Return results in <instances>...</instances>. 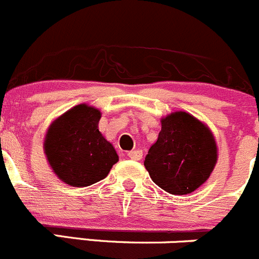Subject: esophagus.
Segmentation results:
<instances>
[{
	"mask_svg": "<svg viewBox=\"0 0 259 259\" xmlns=\"http://www.w3.org/2000/svg\"><path fill=\"white\" fill-rule=\"evenodd\" d=\"M128 157L132 160H141L142 159V151L141 150H132L128 152Z\"/></svg>",
	"mask_w": 259,
	"mask_h": 259,
	"instance_id": "esophagus-1",
	"label": "esophagus"
}]
</instances>
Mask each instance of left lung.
<instances>
[{
	"instance_id": "1",
	"label": "left lung",
	"mask_w": 259,
	"mask_h": 259,
	"mask_svg": "<svg viewBox=\"0 0 259 259\" xmlns=\"http://www.w3.org/2000/svg\"><path fill=\"white\" fill-rule=\"evenodd\" d=\"M216 161L218 146L210 128L189 113L174 112L161 119V131L144 165L161 189L188 194L207 181Z\"/></svg>"
}]
</instances>
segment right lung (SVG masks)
Listing matches in <instances>:
<instances>
[{
	"instance_id": "right-lung-1",
	"label": "right lung",
	"mask_w": 259,
	"mask_h": 259,
	"mask_svg": "<svg viewBox=\"0 0 259 259\" xmlns=\"http://www.w3.org/2000/svg\"><path fill=\"white\" fill-rule=\"evenodd\" d=\"M102 113L86 104L71 108L47 131L44 152L56 176L72 187L102 181L118 161V155L99 131Z\"/></svg>"
}]
</instances>
